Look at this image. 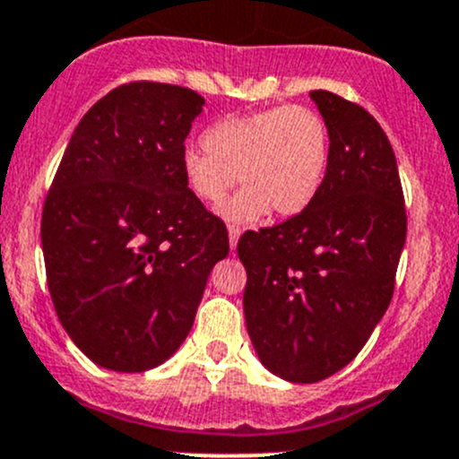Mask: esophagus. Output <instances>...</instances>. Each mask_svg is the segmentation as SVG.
I'll list each match as a JSON object with an SVG mask.
<instances>
[{
    "instance_id": "34e87169",
    "label": "esophagus",
    "mask_w": 459,
    "mask_h": 459,
    "mask_svg": "<svg viewBox=\"0 0 459 459\" xmlns=\"http://www.w3.org/2000/svg\"><path fill=\"white\" fill-rule=\"evenodd\" d=\"M239 235H242V229L239 226H229V242H230V251H235L238 248V239Z\"/></svg>"
}]
</instances>
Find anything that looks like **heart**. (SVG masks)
Listing matches in <instances>:
<instances>
[{"mask_svg": "<svg viewBox=\"0 0 459 459\" xmlns=\"http://www.w3.org/2000/svg\"><path fill=\"white\" fill-rule=\"evenodd\" d=\"M331 140L307 106H273L230 115L204 133V146L182 152V175L200 202L217 204L239 179L238 195L220 206L226 221H255L273 211L299 215L311 206L328 169Z\"/></svg>", "mask_w": 459, "mask_h": 459, "instance_id": "obj_1", "label": "heart"}]
</instances>
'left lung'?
<instances>
[{
    "label": "left lung",
    "mask_w": 459,
    "mask_h": 459,
    "mask_svg": "<svg viewBox=\"0 0 459 459\" xmlns=\"http://www.w3.org/2000/svg\"><path fill=\"white\" fill-rule=\"evenodd\" d=\"M328 128L326 178L307 211L247 230L244 317L259 362L313 384L342 371L386 313L406 242L395 152L362 106L311 91Z\"/></svg>",
    "instance_id": "1"
}]
</instances>
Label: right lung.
<instances>
[{
  "instance_id": "obj_1",
  "label": "right lung",
  "mask_w": 459,
  "mask_h": 459,
  "mask_svg": "<svg viewBox=\"0 0 459 459\" xmlns=\"http://www.w3.org/2000/svg\"><path fill=\"white\" fill-rule=\"evenodd\" d=\"M202 106L191 88H115L77 124L46 197L41 251L55 311L77 349L108 371L164 364L229 255L224 221L182 175Z\"/></svg>"
}]
</instances>
